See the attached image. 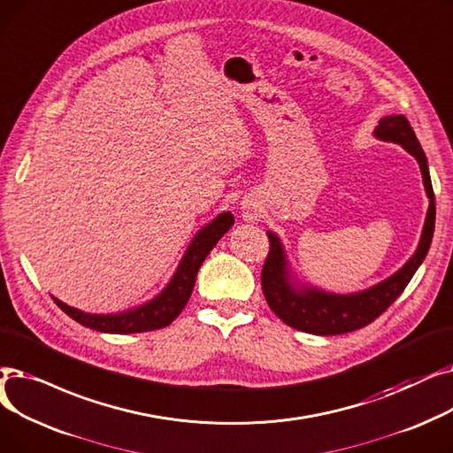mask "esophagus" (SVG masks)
<instances>
[{"label": "esophagus", "mask_w": 453, "mask_h": 453, "mask_svg": "<svg viewBox=\"0 0 453 453\" xmlns=\"http://www.w3.org/2000/svg\"><path fill=\"white\" fill-rule=\"evenodd\" d=\"M243 208V219L245 221H256V218H257V213H256V208L254 206H242Z\"/></svg>", "instance_id": "esophagus-1"}]
</instances>
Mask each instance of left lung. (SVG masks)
Instances as JSON below:
<instances>
[{"label": "left lung", "mask_w": 453, "mask_h": 453, "mask_svg": "<svg viewBox=\"0 0 453 453\" xmlns=\"http://www.w3.org/2000/svg\"><path fill=\"white\" fill-rule=\"evenodd\" d=\"M374 138L402 145L418 162L429 206L422 226L420 242L413 256L391 276L381 282L354 293H334L320 289L296 276L289 256L278 234L267 230L271 250L262 271V288L269 308L288 326L315 335H339L359 330L380 317L402 295L413 278L434 240L435 228V196L429 179V167L424 150L415 136L413 127L405 116L393 114L378 121Z\"/></svg>", "instance_id": "1"}]
</instances>
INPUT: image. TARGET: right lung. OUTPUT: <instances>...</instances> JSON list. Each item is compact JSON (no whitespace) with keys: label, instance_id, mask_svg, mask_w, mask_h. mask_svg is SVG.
Here are the masks:
<instances>
[{"label":"right lung","instance_id":"right-lung-1","mask_svg":"<svg viewBox=\"0 0 453 453\" xmlns=\"http://www.w3.org/2000/svg\"><path fill=\"white\" fill-rule=\"evenodd\" d=\"M232 225L234 215L230 211H223L218 218H213L210 223L201 226L199 232L193 235V240L184 250V256L180 257L173 276L169 278V282L164 286V289L157 296L136 308L125 310L119 313H88L68 306L66 303H62V300L55 296L53 300L64 313L77 320L79 325L92 328L96 332L138 334L164 328L171 325L184 310L191 296L193 286H196V278L204 257L232 228Z\"/></svg>","mask_w":453,"mask_h":453}]
</instances>
